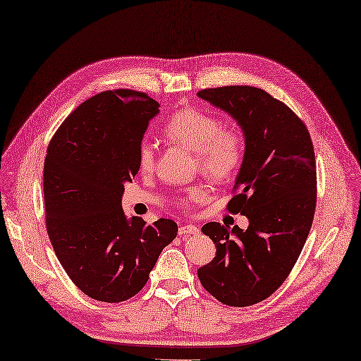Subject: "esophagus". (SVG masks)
<instances>
[{
	"instance_id": "1",
	"label": "esophagus",
	"mask_w": 361,
	"mask_h": 361,
	"mask_svg": "<svg viewBox=\"0 0 361 361\" xmlns=\"http://www.w3.org/2000/svg\"><path fill=\"white\" fill-rule=\"evenodd\" d=\"M198 231H200V230H198L195 226H192V224H186V226H180V227H179V230H178L179 235H183V238H185V235L197 234Z\"/></svg>"
}]
</instances>
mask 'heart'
I'll return each mask as SVG.
<instances>
[{
    "label": "heart",
    "instance_id": "heart-1",
    "mask_svg": "<svg viewBox=\"0 0 361 361\" xmlns=\"http://www.w3.org/2000/svg\"><path fill=\"white\" fill-rule=\"evenodd\" d=\"M164 135L192 151L200 171L210 180L227 182L238 175L246 155V143L238 130L226 128L221 118L206 110L188 107L176 111L164 126ZM157 149L151 142H142L137 151V166L142 173L155 167ZM206 195L202 186L188 191L190 202H200ZM186 200H182V206Z\"/></svg>",
    "mask_w": 361,
    "mask_h": 361
}]
</instances>
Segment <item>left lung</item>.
Here are the masks:
<instances>
[{
  "instance_id": "1",
  "label": "left lung",
  "mask_w": 361,
  "mask_h": 361,
  "mask_svg": "<svg viewBox=\"0 0 361 361\" xmlns=\"http://www.w3.org/2000/svg\"><path fill=\"white\" fill-rule=\"evenodd\" d=\"M197 95L231 115L243 130L246 155L227 210L245 215L246 230L207 222L202 231L216 254L197 270L224 305L263 302L288 278L312 227L317 206L314 145L305 122L254 86H221Z\"/></svg>"
}]
</instances>
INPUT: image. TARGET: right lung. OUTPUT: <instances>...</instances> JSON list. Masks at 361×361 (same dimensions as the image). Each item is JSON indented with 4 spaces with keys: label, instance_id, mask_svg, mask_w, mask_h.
Returning <instances> with one entry per match:
<instances>
[{
    "label": "right lung",
    "instance_id": "right-lung-1",
    "mask_svg": "<svg viewBox=\"0 0 361 361\" xmlns=\"http://www.w3.org/2000/svg\"><path fill=\"white\" fill-rule=\"evenodd\" d=\"M158 107L145 92L104 91L71 111L47 146V234L61 266L91 299H131L178 234L175 221L127 219L121 204L123 183L139 171V146Z\"/></svg>",
    "mask_w": 361,
    "mask_h": 361
}]
</instances>
